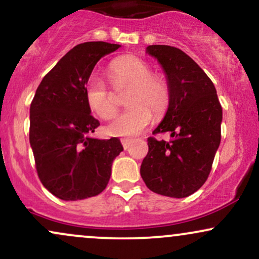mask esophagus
Instances as JSON below:
<instances>
[{"instance_id":"obj_1","label":"esophagus","mask_w":259,"mask_h":259,"mask_svg":"<svg viewBox=\"0 0 259 259\" xmlns=\"http://www.w3.org/2000/svg\"><path fill=\"white\" fill-rule=\"evenodd\" d=\"M130 144H132V140H129V139L121 140V145H123L124 150H127V148H129V146H130Z\"/></svg>"}]
</instances>
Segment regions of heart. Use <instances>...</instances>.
Instances as JSON below:
<instances>
[{
    "label": "heart",
    "mask_w": 259,
    "mask_h": 259,
    "mask_svg": "<svg viewBox=\"0 0 259 259\" xmlns=\"http://www.w3.org/2000/svg\"><path fill=\"white\" fill-rule=\"evenodd\" d=\"M108 79L114 90L129 88L125 105L129 106L107 126L114 136L139 135L150 125L153 114L163 115L170 105V88L167 80L152 69L144 59L135 56H120L108 67ZM89 108L101 119L108 120L117 113L114 95L100 76L91 75L85 85Z\"/></svg>",
    "instance_id": "heart-1"
}]
</instances>
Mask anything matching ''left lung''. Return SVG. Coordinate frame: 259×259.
<instances>
[{"instance_id": "left-lung-1", "label": "left lung", "mask_w": 259, "mask_h": 259, "mask_svg": "<svg viewBox=\"0 0 259 259\" xmlns=\"http://www.w3.org/2000/svg\"><path fill=\"white\" fill-rule=\"evenodd\" d=\"M147 52L162 64L170 88V105L153 134L170 133L173 140L147 139L140 174L156 194L187 197L210 173L222 138V106L212 80L185 52L167 45H151Z\"/></svg>"}]
</instances>
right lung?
<instances>
[{"label": "right lung", "instance_id": "obj_1", "mask_svg": "<svg viewBox=\"0 0 259 259\" xmlns=\"http://www.w3.org/2000/svg\"><path fill=\"white\" fill-rule=\"evenodd\" d=\"M120 45L91 41L76 45L44 76L30 105L29 140L42 185L64 201L97 196L107 187L112 162L123 151L117 138L99 140L85 85L105 55Z\"/></svg>", "mask_w": 259, "mask_h": 259}]
</instances>
